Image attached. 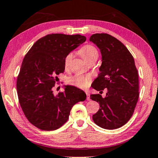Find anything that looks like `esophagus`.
I'll return each instance as SVG.
<instances>
[{
    "label": "esophagus",
    "instance_id": "1",
    "mask_svg": "<svg viewBox=\"0 0 158 158\" xmlns=\"http://www.w3.org/2000/svg\"><path fill=\"white\" fill-rule=\"evenodd\" d=\"M86 99L88 101H90V94L88 92V91H86Z\"/></svg>",
    "mask_w": 158,
    "mask_h": 158
}]
</instances>
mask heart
<instances>
[{"mask_svg": "<svg viewBox=\"0 0 158 158\" xmlns=\"http://www.w3.org/2000/svg\"><path fill=\"white\" fill-rule=\"evenodd\" d=\"M79 54L87 62L93 60L97 59L98 52L95 47L91 44H86L79 49ZM73 58L72 53H69L64 59V66L67 67ZM91 78L89 76H82V75H74L68 79V84L70 85L78 87L80 89H86L90 85Z\"/></svg>", "mask_w": 158, "mask_h": 158, "instance_id": "obj_1", "label": "heart"}]
</instances>
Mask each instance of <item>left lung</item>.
Wrapping results in <instances>:
<instances>
[{
  "instance_id": "8db88e82",
  "label": "left lung",
  "mask_w": 158,
  "mask_h": 158,
  "mask_svg": "<svg viewBox=\"0 0 158 158\" xmlns=\"http://www.w3.org/2000/svg\"><path fill=\"white\" fill-rule=\"evenodd\" d=\"M89 40L99 48L102 60L101 72L92 88L96 91L107 89L105 98L100 94L90 96L100 106L93 120L108 130L121 128L130 120L139 97L138 74L133 56L121 41L109 34H94Z\"/></svg>"
}]
</instances>
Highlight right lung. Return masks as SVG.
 I'll return each mask as SVG.
<instances>
[{"label":"right lung","mask_w":158,"mask_h":158,"mask_svg":"<svg viewBox=\"0 0 158 158\" xmlns=\"http://www.w3.org/2000/svg\"><path fill=\"white\" fill-rule=\"evenodd\" d=\"M81 35L49 34L39 39L23 59L17 79L19 103L30 123L43 131H54L69 118L75 103L86 95L73 86L55 96L57 75L64 72L68 54L86 41Z\"/></svg>","instance_id":"right-lung-1"}]
</instances>
